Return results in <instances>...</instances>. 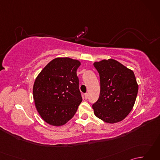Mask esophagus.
I'll list each match as a JSON object with an SVG mask.
<instances>
[{
	"mask_svg": "<svg viewBox=\"0 0 160 160\" xmlns=\"http://www.w3.org/2000/svg\"><path fill=\"white\" fill-rule=\"evenodd\" d=\"M88 98H89V93H86L84 94V98H85V99H88Z\"/></svg>",
	"mask_w": 160,
	"mask_h": 160,
	"instance_id": "obj_1",
	"label": "esophagus"
}]
</instances>
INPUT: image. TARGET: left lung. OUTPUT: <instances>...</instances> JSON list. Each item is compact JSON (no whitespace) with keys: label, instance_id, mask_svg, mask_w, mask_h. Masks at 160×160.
<instances>
[{"label":"left lung","instance_id":"obj_1","mask_svg":"<svg viewBox=\"0 0 160 160\" xmlns=\"http://www.w3.org/2000/svg\"><path fill=\"white\" fill-rule=\"evenodd\" d=\"M100 75V95L93 104L94 114L107 123L123 120L131 111L138 84L132 70L113 59L93 63Z\"/></svg>","mask_w":160,"mask_h":160}]
</instances>
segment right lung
I'll return each mask as SVG.
<instances>
[{
    "instance_id": "1",
    "label": "right lung",
    "mask_w": 160,
    "mask_h": 160,
    "mask_svg": "<svg viewBox=\"0 0 160 160\" xmlns=\"http://www.w3.org/2000/svg\"><path fill=\"white\" fill-rule=\"evenodd\" d=\"M80 62L70 58H56L40 71L33 87V96L40 117L56 127L72 118L82 98L76 71Z\"/></svg>"
}]
</instances>
